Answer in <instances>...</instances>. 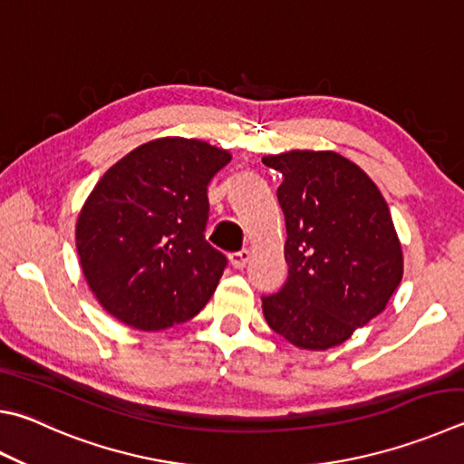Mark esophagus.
<instances>
[{
  "label": "esophagus",
  "instance_id": "esophagus-1",
  "mask_svg": "<svg viewBox=\"0 0 464 464\" xmlns=\"http://www.w3.org/2000/svg\"><path fill=\"white\" fill-rule=\"evenodd\" d=\"M249 257H251L249 251H247V249H241V251H237V254H231V256H229V261H231V266H233L235 269H241V267H246Z\"/></svg>",
  "mask_w": 464,
  "mask_h": 464
}]
</instances>
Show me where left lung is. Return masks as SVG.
I'll return each instance as SVG.
<instances>
[{"mask_svg":"<svg viewBox=\"0 0 464 464\" xmlns=\"http://www.w3.org/2000/svg\"><path fill=\"white\" fill-rule=\"evenodd\" d=\"M282 174L288 280L261 298L266 323L298 349L324 351L383 313L403 276L401 243L375 182L333 150L261 158Z\"/></svg>","mask_w":464,"mask_h":464,"instance_id":"1","label":"left lung"}]
</instances>
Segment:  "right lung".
Wrapping results in <instances>:
<instances>
[{"instance_id":"add662e5","label":"right lung","mask_w":464,"mask_h":464,"mask_svg":"<svg viewBox=\"0 0 464 464\" xmlns=\"http://www.w3.org/2000/svg\"><path fill=\"white\" fill-rule=\"evenodd\" d=\"M231 151L168 136L131 150L82 205V276L109 314L138 331L187 323L213 296L227 259L205 241L207 187Z\"/></svg>"}]
</instances>
